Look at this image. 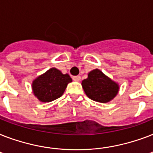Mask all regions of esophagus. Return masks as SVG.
Wrapping results in <instances>:
<instances>
[{
    "label": "esophagus",
    "mask_w": 153,
    "mask_h": 153,
    "mask_svg": "<svg viewBox=\"0 0 153 153\" xmlns=\"http://www.w3.org/2000/svg\"><path fill=\"white\" fill-rule=\"evenodd\" d=\"M80 79H81V77L79 76V75H78V76L73 77V80H74V81L79 82V81H80Z\"/></svg>",
    "instance_id": "esophagus-1"
}]
</instances>
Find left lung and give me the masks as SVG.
<instances>
[{"mask_svg": "<svg viewBox=\"0 0 153 153\" xmlns=\"http://www.w3.org/2000/svg\"><path fill=\"white\" fill-rule=\"evenodd\" d=\"M82 86L89 98L102 103L110 102L119 91L118 84L98 69L91 71L88 78L82 80Z\"/></svg>", "mask_w": 153, "mask_h": 153, "instance_id": "obj_1", "label": "left lung"}]
</instances>
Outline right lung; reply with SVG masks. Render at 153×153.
<instances>
[{"label": "right lung", "instance_id": "right-lung-1", "mask_svg": "<svg viewBox=\"0 0 153 153\" xmlns=\"http://www.w3.org/2000/svg\"><path fill=\"white\" fill-rule=\"evenodd\" d=\"M71 82L69 74L52 67L32 82V91L40 102H50L61 97Z\"/></svg>", "mask_w": 153, "mask_h": 153}]
</instances>
